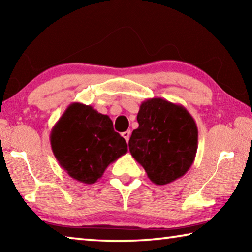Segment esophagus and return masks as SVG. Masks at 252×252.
<instances>
[{
    "label": "esophagus",
    "instance_id": "esophagus-1",
    "mask_svg": "<svg viewBox=\"0 0 252 252\" xmlns=\"http://www.w3.org/2000/svg\"><path fill=\"white\" fill-rule=\"evenodd\" d=\"M130 135H131V131H130V130H127V131L123 132V133H122V136H123V138L126 139V142H129Z\"/></svg>",
    "mask_w": 252,
    "mask_h": 252
}]
</instances>
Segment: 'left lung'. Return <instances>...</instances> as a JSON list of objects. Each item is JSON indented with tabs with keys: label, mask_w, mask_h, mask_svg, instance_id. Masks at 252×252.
Wrapping results in <instances>:
<instances>
[{
	"label": "left lung",
	"mask_w": 252,
	"mask_h": 252,
	"mask_svg": "<svg viewBox=\"0 0 252 252\" xmlns=\"http://www.w3.org/2000/svg\"><path fill=\"white\" fill-rule=\"evenodd\" d=\"M138 129L129 140L131 156L148 178L164 186L181 178L192 165L198 149V127L185 106L161 97L140 105Z\"/></svg>",
	"instance_id": "8db88e82"
}]
</instances>
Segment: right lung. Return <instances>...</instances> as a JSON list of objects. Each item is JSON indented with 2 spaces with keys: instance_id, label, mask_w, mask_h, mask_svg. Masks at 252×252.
<instances>
[{
  "instance_id": "1",
  "label": "right lung",
  "mask_w": 252,
  "mask_h": 252,
  "mask_svg": "<svg viewBox=\"0 0 252 252\" xmlns=\"http://www.w3.org/2000/svg\"><path fill=\"white\" fill-rule=\"evenodd\" d=\"M50 142L60 167L85 185L95 183L127 152L126 140L113 130L111 119L79 102L67 106L55 123Z\"/></svg>"
}]
</instances>
